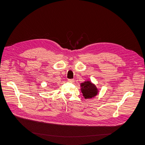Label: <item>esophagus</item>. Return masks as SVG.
<instances>
[{
	"label": "esophagus",
	"mask_w": 145,
	"mask_h": 145,
	"mask_svg": "<svg viewBox=\"0 0 145 145\" xmlns=\"http://www.w3.org/2000/svg\"><path fill=\"white\" fill-rule=\"evenodd\" d=\"M67 81L70 83H73L74 82V80L73 79H68Z\"/></svg>",
	"instance_id": "obj_1"
}]
</instances>
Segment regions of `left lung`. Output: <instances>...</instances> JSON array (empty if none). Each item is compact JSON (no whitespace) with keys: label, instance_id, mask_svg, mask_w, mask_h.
I'll return each mask as SVG.
<instances>
[{"label":"left lung","instance_id":"obj_1","mask_svg":"<svg viewBox=\"0 0 145 145\" xmlns=\"http://www.w3.org/2000/svg\"><path fill=\"white\" fill-rule=\"evenodd\" d=\"M81 90L83 95L86 99L92 98L97 93V90L93 85L90 82L87 81L81 84Z\"/></svg>","mask_w":145,"mask_h":145}]
</instances>
